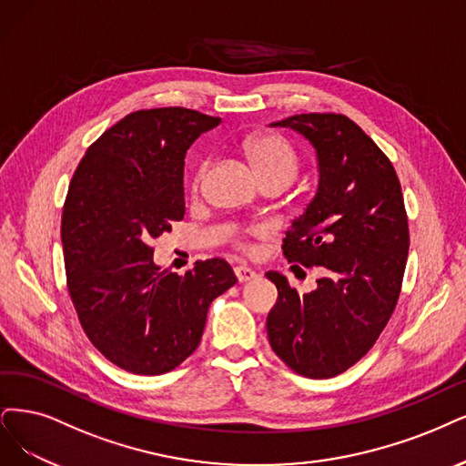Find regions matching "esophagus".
<instances>
[{"mask_svg": "<svg viewBox=\"0 0 466 466\" xmlns=\"http://www.w3.org/2000/svg\"><path fill=\"white\" fill-rule=\"evenodd\" d=\"M234 274H236V279H238L239 282H249V280H253V279L257 277V272H255L253 268L246 267V265H238V267L234 268Z\"/></svg>", "mask_w": 466, "mask_h": 466, "instance_id": "obj_1", "label": "esophagus"}]
</instances>
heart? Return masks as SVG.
I'll list each match as a JSON object with an SVG mask.
<instances>
[{
  "instance_id": "1",
  "label": "heart",
  "mask_w": 466,
  "mask_h": 466,
  "mask_svg": "<svg viewBox=\"0 0 466 466\" xmlns=\"http://www.w3.org/2000/svg\"><path fill=\"white\" fill-rule=\"evenodd\" d=\"M242 149H244V155L248 157L259 184L280 182V184L288 186L298 175V168H299L298 153L279 134H272V132L253 134V136L246 137L242 144ZM205 170H207V163H201L194 175V182H192L194 192H198L199 189L201 180L205 177ZM255 234H259V232H255ZM242 248L251 251V246L246 242L242 244Z\"/></svg>"
}]
</instances>
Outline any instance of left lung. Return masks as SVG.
<instances>
[{"label": "left lung", "mask_w": 466, "mask_h": 466, "mask_svg": "<svg viewBox=\"0 0 466 466\" xmlns=\"http://www.w3.org/2000/svg\"><path fill=\"white\" fill-rule=\"evenodd\" d=\"M317 151L319 187L284 238L289 263L319 267L299 294L277 270L279 299L267 317L270 348L307 378H332L367 355L398 303L409 253L401 184L390 159L351 118L294 115L272 123Z\"/></svg>", "instance_id": "left-lung-1"}]
</instances>
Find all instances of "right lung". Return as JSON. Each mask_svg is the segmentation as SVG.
<instances>
[{
	"mask_svg": "<svg viewBox=\"0 0 466 466\" xmlns=\"http://www.w3.org/2000/svg\"><path fill=\"white\" fill-rule=\"evenodd\" d=\"M218 123L184 107L130 113L88 147L68 186V294L88 339L128 372L177 369L199 346L211 301L238 282L218 257L180 277L155 265L149 246L184 218L186 151Z\"/></svg>",
	"mask_w": 466,
	"mask_h": 466,
	"instance_id": "add662e5",
	"label": "right lung"
}]
</instances>
